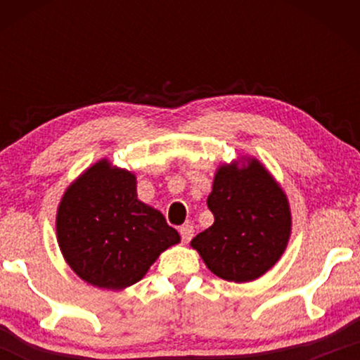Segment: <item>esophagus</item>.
Segmentation results:
<instances>
[{
	"instance_id": "obj_1",
	"label": "esophagus",
	"mask_w": 360,
	"mask_h": 360,
	"mask_svg": "<svg viewBox=\"0 0 360 360\" xmlns=\"http://www.w3.org/2000/svg\"><path fill=\"white\" fill-rule=\"evenodd\" d=\"M193 233H195L193 226L188 224V223L184 224V226H181V228H180V236H181V239L185 240V243H188V240H190L191 238H193Z\"/></svg>"
}]
</instances>
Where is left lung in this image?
<instances>
[{"label":"left lung","instance_id":"left-lung-1","mask_svg":"<svg viewBox=\"0 0 360 360\" xmlns=\"http://www.w3.org/2000/svg\"><path fill=\"white\" fill-rule=\"evenodd\" d=\"M206 203L214 223L190 244L219 278L252 282L282 257L292 233L290 205L257 159L221 165Z\"/></svg>","mask_w":360,"mask_h":360}]
</instances>
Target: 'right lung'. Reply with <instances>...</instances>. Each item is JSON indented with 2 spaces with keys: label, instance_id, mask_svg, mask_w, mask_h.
<instances>
[{
  "label": "right lung",
  "instance_id": "right-lung-1",
  "mask_svg": "<svg viewBox=\"0 0 360 360\" xmlns=\"http://www.w3.org/2000/svg\"><path fill=\"white\" fill-rule=\"evenodd\" d=\"M57 239L67 264L98 288L122 290L180 243L164 214L137 200L136 175L103 159L62 196Z\"/></svg>",
  "mask_w": 360,
  "mask_h": 360
}]
</instances>
